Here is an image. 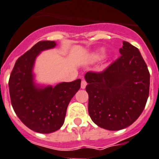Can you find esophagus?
<instances>
[{"label":"esophagus","instance_id":"esophagus-1","mask_svg":"<svg viewBox=\"0 0 159 159\" xmlns=\"http://www.w3.org/2000/svg\"><path fill=\"white\" fill-rule=\"evenodd\" d=\"M86 85H87V82H86L84 80H83L81 81V89H85Z\"/></svg>","mask_w":159,"mask_h":159}]
</instances>
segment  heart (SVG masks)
<instances>
[{
	"label": "heart",
	"mask_w": 159,
	"mask_h": 159,
	"mask_svg": "<svg viewBox=\"0 0 159 159\" xmlns=\"http://www.w3.org/2000/svg\"><path fill=\"white\" fill-rule=\"evenodd\" d=\"M104 49H102V48H101V49H98V51H95L94 53H93L91 54V56H90V60L93 61H99V60H101V59L103 57V56H104Z\"/></svg>",
	"instance_id": "1"
}]
</instances>
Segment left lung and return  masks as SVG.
<instances>
[{"mask_svg":"<svg viewBox=\"0 0 159 159\" xmlns=\"http://www.w3.org/2000/svg\"><path fill=\"white\" fill-rule=\"evenodd\" d=\"M121 56L101 72L85 74L89 114L100 128H128L145 109L149 93V72L137 48L127 41Z\"/></svg>","mask_w":159,"mask_h":159,"instance_id":"1","label":"left lung"}]
</instances>
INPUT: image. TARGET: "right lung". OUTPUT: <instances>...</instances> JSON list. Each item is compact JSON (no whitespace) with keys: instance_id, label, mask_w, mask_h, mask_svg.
<instances>
[{"instance_id":"add662e5","label":"right lung","mask_w":159,"mask_h":159,"mask_svg":"<svg viewBox=\"0 0 159 159\" xmlns=\"http://www.w3.org/2000/svg\"><path fill=\"white\" fill-rule=\"evenodd\" d=\"M55 46L54 41L38 42L17 60L9 80L14 112L27 128L40 133L56 132L63 125L68 105L80 89V79L55 87L39 88L34 83L32 70L37 55Z\"/></svg>"}]
</instances>
